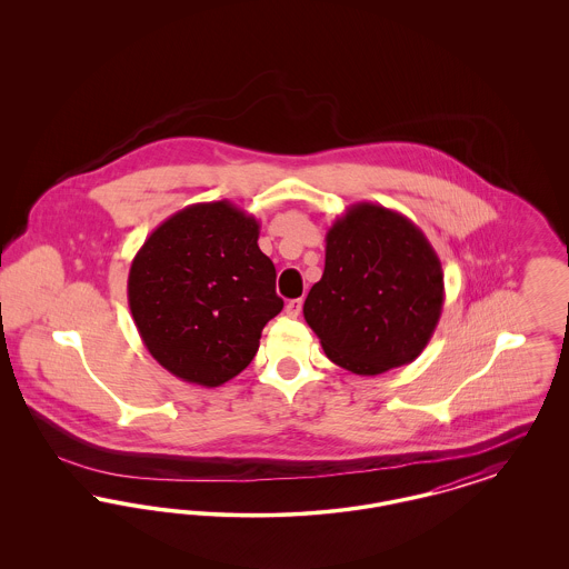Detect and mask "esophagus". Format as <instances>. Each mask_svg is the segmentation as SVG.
I'll return each instance as SVG.
<instances>
[{
	"mask_svg": "<svg viewBox=\"0 0 569 569\" xmlns=\"http://www.w3.org/2000/svg\"><path fill=\"white\" fill-rule=\"evenodd\" d=\"M300 309H302V298H295V300H290V302L286 305V313H288L290 318H297L298 313H300Z\"/></svg>",
	"mask_w": 569,
	"mask_h": 569,
	"instance_id": "34e87169",
	"label": "esophagus"
}]
</instances>
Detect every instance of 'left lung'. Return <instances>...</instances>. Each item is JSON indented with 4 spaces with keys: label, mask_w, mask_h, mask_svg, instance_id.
Returning <instances> with one entry per match:
<instances>
[{
    "label": "left lung",
    "mask_w": 569,
    "mask_h": 569,
    "mask_svg": "<svg viewBox=\"0 0 569 569\" xmlns=\"http://www.w3.org/2000/svg\"><path fill=\"white\" fill-rule=\"evenodd\" d=\"M441 309V262L411 219L356 202L328 228L325 274L302 313L335 365L379 376L413 362Z\"/></svg>",
    "instance_id": "obj_1"
}]
</instances>
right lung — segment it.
I'll list each match as a JSON object with an SVG mask.
<instances>
[{"label": "right lung", "instance_id": "1", "mask_svg": "<svg viewBox=\"0 0 569 569\" xmlns=\"http://www.w3.org/2000/svg\"><path fill=\"white\" fill-rule=\"evenodd\" d=\"M260 223L228 200L190 204L138 249L128 302L149 353L174 378L217 388L237 378L281 309Z\"/></svg>", "mask_w": 569, "mask_h": 569}]
</instances>
